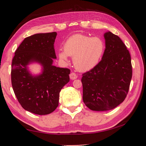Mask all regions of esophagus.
<instances>
[{"label": "esophagus", "instance_id": "obj_1", "mask_svg": "<svg viewBox=\"0 0 146 146\" xmlns=\"http://www.w3.org/2000/svg\"><path fill=\"white\" fill-rule=\"evenodd\" d=\"M70 78L71 79V80H74V79H76V78L78 77V75H76L75 73L71 72L70 73Z\"/></svg>", "mask_w": 146, "mask_h": 146}]
</instances>
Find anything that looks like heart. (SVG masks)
Returning a JSON list of instances; mask_svg holds the SVG:
<instances>
[{
	"mask_svg": "<svg viewBox=\"0 0 146 146\" xmlns=\"http://www.w3.org/2000/svg\"><path fill=\"white\" fill-rule=\"evenodd\" d=\"M104 48V43L100 38L75 34L66 41L64 51L59 52L58 56L62 61H67L68 56H71L76 70L86 71L98 63Z\"/></svg>",
	"mask_w": 146,
	"mask_h": 146,
	"instance_id": "1",
	"label": "heart"
}]
</instances>
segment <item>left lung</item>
I'll list each match as a JSON object with an SVG mask.
<instances>
[{
  "label": "left lung",
  "instance_id": "8db88e82",
  "mask_svg": "<svg viewBox=\"0 0 146 146\" xmlns=\"http://www.w3.org/2000/svg\"><path fill=\"white\" fill-rule=\"evenodd\" d=\"M102 60L82 74L83 101L93 111L115 108L125 100L132 78L130 53L122 40L108 31Z\"/></svg>",
  "mask_w": 146,
  "mask_h": 146
}]
</instances>
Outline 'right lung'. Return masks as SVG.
Wrapping results in <instances>:
<instances>
[{
  "mask_svg": "<svg viewBox=\"0 0 146 146\" xmlns=\"http://www.w3.org/2000/svg\"><path fill=\"white\" fill-rule=\"evenodd\" d=\"M56 32L38 33L24 38L15 52L11 63V84L24 110L40 115L52 113L58 106L59 94L70 81V70L52 65L56 58ZM31 61L43 66V73L33 77L27 70Z\"/></svg>",
  "mask_w": 146,
  "mask_h": 146,
  "instance_id": "right-lung-1",
  "label": "right lung"
}]
</instances>
